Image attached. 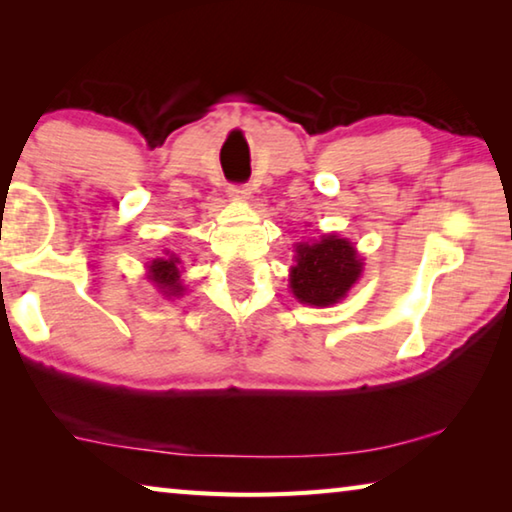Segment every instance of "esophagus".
Wrapping results in <instances>:
<instances>
[{
	"label": "esophagus",
	"mask_w": 512,
	"mask_h": 512,
	"mask_svg": "<svg viewBox=\"0 0 512 512\" xmlns=\"http://www.w3.org/2000/svg\"><path fill=\"white\" fill-rule=\"evenodd\" d=\"M250 192H253V187H250L248 183L246 185H230V196H235V198H248Z\"/></svg>",
	"instance_id": "obj_1"
}]
</instances>
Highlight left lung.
Masks as SVG:
<instances>
[{
	"label": "left lung",
	"mask_w": 512,
	"mask_h": 512,
	"mask_svg": "<svg viewBox=\"0 0 512 512\" xmlns=\"http://www.w3.org/2000/svg\"><path fill=\"white\" fill-rule=\"evenodd\" d=\"M363 271V259L348 239L323 235L296 246V266H291V291L302 305L329 307L348 296Z\"/></svg>",
	"instance_id": "1"
}]
</instances>
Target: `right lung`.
I'll use <instances>...</instances> for the list:
<instances>
[{
    "label": "right lung",
    "mask_w": 512,
    "mask_h": 512,
    "mask_svg": "<svg viewBox=\"0 0 512 512\" xmlns=\"http://www.w3.org/2000/svg\"><path fill=\"white\" fill-rule=\"evenodd\" d=\"M180 257L176 253H164V257L151 259L149 273L146 277L153 282V287L158 289L164 298H180L185 293V287L180 284Z\"/></svg>",
    "instance_id": "add662e5"
}]
</instances>
